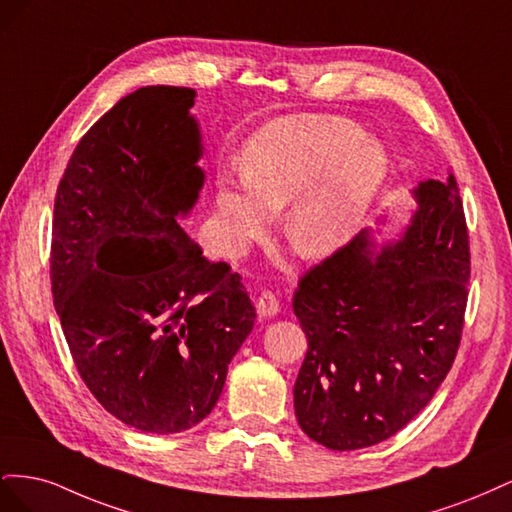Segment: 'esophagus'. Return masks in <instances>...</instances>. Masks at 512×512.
<instances>
[{"mask_svg": "<svg viewBox=\"0 0 512 512\" xmlns=\"http://www.w3.org/2000/svg\"><path fill=\"white\" fill-rule=\"evenodd\" d=\"M256 312H258V318L260 320H269L273 318L277 312H280V301H277V297L273 292L265 290L258 297L256 301Z\"/></svg>", "mask_w": 512, "mask_h": 512, "instance_id": "1", "label": "esophagus"}]
</instances>
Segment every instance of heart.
<instances>
[{
	"instance_id": "b5f03b06",
	"label": "heart",
	"mask_w": 512,
	"mask_h": 512,
	"mask_svg": "<svg viewBox=\"0 0 512 512\" xmlns=\"http://www.w3.org/2000/svg\"><path fill=\"white\" fill-rule=\"evenodd\" d=\"M389 175V151L350 119H275L247 141L243 177H218L215 239L224 254L243 256L284 209L282 230L297 252L329 258L359 235Z\"/></svg>"
}]
</instances>
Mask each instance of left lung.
Listing matches in <instances>:
<instances>
[{
  "mask_svg": "<svg viewBox=\"0 0 512 512\" xmlns=\"http://www.w3.org/2000/svg\"><path fill=\"white\" fill-rule=\"evenodd\" d=\"M397 239L363 228L294 292L307 354L294 414L314 442L356 451L395 436L451 369L468 301L470 247L455 177L421 181Z\"/></svg>",
  "mask_w": 512,
  "mask_h": 512,
  "instance_id": "left-lung-1",
  "label": "left lung"
}]
</instances>
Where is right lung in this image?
<instances>
[{
	"mask_svg": "<svg viewBox=\"0 0 512 512\" xmlns=\"http://www.w3.org/2000/svg\"><path fill=\"white\" fill-rule=\"evenodd\" d=\"M194 98L164 85L121 98L55 198L53 303L76 369L121 423L160 436L218 404L256 318L241 277L179 226L205 185Z\"/></svg>",
	"mask_w": 512,
	"mask_h": 512,
	"instance_id": "right-lung-1",
	"label": "right lung"
}]
</instances>
